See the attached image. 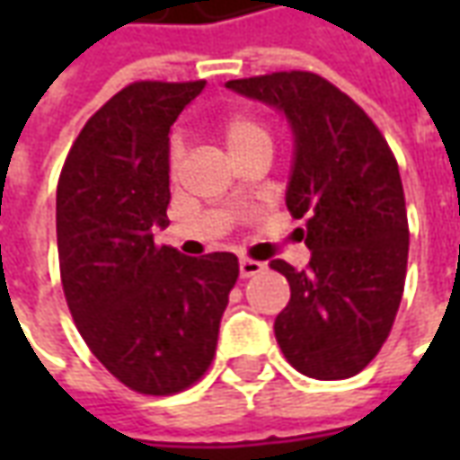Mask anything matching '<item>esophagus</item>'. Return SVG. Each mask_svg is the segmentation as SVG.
<instances>
[{
    "label": "esophagus",
    "instance_id": "1",
    "mask_svg": "<svg viewBox=\"0 0 460 460\" xmlns=\"http://www.w3.org/2000/svg\"><path fill=\"white\" fill-rule=\"evenodd\" d=\"M263 269H266V266H263L261 261H253V259H241V263H239L241 279H251V276H259Z\"/></svg>",
    "mask_w": 460,
    "mask_h": 460
}]
</instances>
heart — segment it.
Segmentation results:
<instances>
[{"mask_svg": "<svg viewBox=\"0 0 460 460\" xmlns=\"http://www.w3.org/2000/svg\"><path fill=\"white\" fill-rule=\"evenodd\" d=\"M221 137L226 142V147L234 155V160L243 155V152L253 150L259 145H270V130L263 122L251 113H234L226 120L221 122ZM184 155V142L181 137H172L170 150H167V162H170V170H177Z\"/></svg>", "mask_w": 460, "mask_h": 460, "instance_id": "b5f03b06", "label": "heart"}]
</instances>
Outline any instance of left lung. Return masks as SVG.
<instances>
[{"instance_id":"1","label":"left lung","mask_w":460,"mask_h":460,"mask_svg":"<svg viewBox=\"0 0 460 460\" xmlns=\"http://www.w3.org/2000/svg\"><path fill=\"white\" fill-rule=\"evenodd\" d=\"M231 91L276 105L296 135L286 204L305 219V270L286 261L290 300L276 340L300 375H359L392 332L404 296L409 221L399 164L385 135L338 85L310 71L239 78Z\"/></svg>"}]
</instances>
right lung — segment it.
<instances>
[{
  "label": "right lung",
  "mask_w": 460,
  "mask_h": 460,
  "mask_svg": "<svg viewBox=\"0 0 460 460\" xmlns=\"http://www.w3.org/2000/svg\"><path fill=\"white\" fill-rule=\"evenodd\" d=\"M204 81H135L91 115L56 190L58 266L68 310L101 365L147 396L190 389L217 355L239 259L157 246L167 224L170 125Z\"/></svg>",
  "instance_id": "1"
}]
</instances>
